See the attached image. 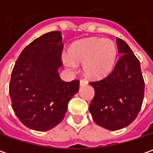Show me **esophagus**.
Here are the masks:
<instances>
[{"label":"esophagus","mask_w":153,"mask_h":153,"mask_svg":"<svg viewBox=\"0 0 153 153\" xmlns=\"http://www.w3.org/2000/svg\"><path fill=\"white\" fill-rule=\"evenodd\" d=\"M88 83V82L85 81V80H80V86L82 87V86H84L86 85Z\"/></svg>","instance_id":"obj_1"}]
</instances>
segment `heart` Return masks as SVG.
I'll return each instance as SVG.
<instances>
[{
  "mask_svg": "<svg viewBox=\"0 0 153 153\" xmlns=\"http://www.w3.org/2000/svg\"><path fill=\"white\" fill-rule=\"evenodd\" d=\"M117 57V48L110 39L88 38L74 43L69 49V56L62 59L66 67L73 69L75 64L82 65L85 76L100 79L113 70Z\"/></svg>",
  "mask_w": 153,
  "mask_h": 153,
  "instance_id": "heart-1",
  "label": "heart"
}]
</instances>
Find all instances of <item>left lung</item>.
Returning <instances> with one entry per match:
<instances>
[{
	"label": "left lung",
	"mask_w": 153,
	"mask_h": 153,
	"mask_svg": "<svg viewBox=\"0 0 153 153\" xmlns=\"http://www.w3.org/2000/svg\"><path fill=\"white\" fill-rule=\"evenodd\" d=\"M116 40L122 55L113 71L104 79L90 82L94 89L89 105L93 120L109 130L123 128L136 118L145 92L139 59L123 40Z\"/></svg>",
	"instance_id": "left-lung-1"
}]
</instances>
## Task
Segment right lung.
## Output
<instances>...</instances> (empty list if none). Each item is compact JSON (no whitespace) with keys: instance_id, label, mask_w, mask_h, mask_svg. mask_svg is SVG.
<instances>
[{"instance_id":"obj_1","label":"right lung","mask_w":153,"mask_h":153,"mask_svg":"<svg viewBox=\"0 0 153 153\" xmlns=\"http://www.w3.org/2000/svg\"><path fill=\"white\" fill-rule=\"evenodd\" d=\"M63 48L60 31L46 33L28 45L15 63L9 94L15 114L29 128L47 131L57 126L79 89L78 80L64 82L59 75Z\"/></svg>"}]
</instances>
